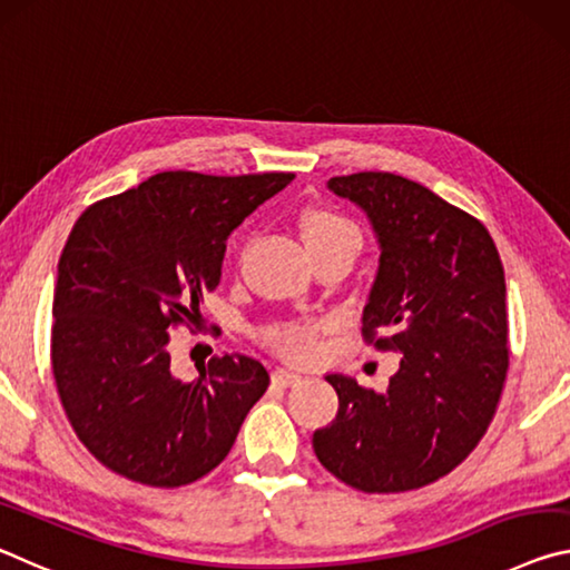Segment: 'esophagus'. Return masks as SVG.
Wrapping results in <instances>:
<instances>
[{"label": "esophagus", "mask_w": 570, "mask_h": 570, "mask_svg": "<svg viewBox=\"0 0 570 570\" xmlns=\"http://www.w3.org/2000/svg\"><path fill=\"white\" fill-rule=\"evenodd\" d=\"M297 381H301V373H295L291 368L273 371V384H277V386H293V384H297Z\"/></svg>", "instance_id": "34e87169"}]
</instances>
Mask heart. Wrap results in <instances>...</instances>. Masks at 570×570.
Wrapping results in <instances>:
<instances>
[{
  "label": "heart",
  "instance_id": "heart-1",
  "mask_svg": "<svg viewBox=\"0 0 570 570\" xmlns=\"http://www.w3.org/2000/svg\"><path fill=\"white\" fill-rule=\"evenodd\" d=\"M301 232L307 252L333 247V245H353L361 249V232L351 219L341 217L331 209H311L303 214ZM318 323H287L267 331V343L277 348L283 356L291 358H311L318 346Z\"/></svg>",
  "mask_w": 570,
  "mask_h": 570
}]
</instances>
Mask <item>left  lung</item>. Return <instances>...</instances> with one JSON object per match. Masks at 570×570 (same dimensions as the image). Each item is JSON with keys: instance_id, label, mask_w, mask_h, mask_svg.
Here are the masks:
<instances>
[{"instance_id": "left-lung-1", "label": "left lung", "mask_w": 570, "mask_h": 570, "mask_svg": "<svg viewBox=\"0 0 570 570\" xmlns=\"http://www.w3.org/2000/svg\"><path fill=\"white\" fill-rule=\"evenodd\" d=\"M328 189L366 214L379 242L363 335L396 353L386 391L346 373L325 381L338 414L313 450L341 482L404 492L444 478L495 414L508 373L505 273L495 242L468 212L384 171L333 176Z\"/></svg>"}]
</instances>
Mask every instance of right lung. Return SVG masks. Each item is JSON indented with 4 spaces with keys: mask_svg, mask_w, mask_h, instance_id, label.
<instances>
[{
    "mask_svg": "<svg viewBox=\"0 0 570 570\" xmlns=\"http://www.w3.org/2000/svg\"><path fill=\"white\" fill-rule=\"evenodd\" d=\"M293 179L164 171L75 222L55 283L52 373L75 434L108 470L181 488L229 454L269 373L222 353L181 381L169 331L202 318L227 237Z\"/></svg>",
    "mask_w": 570,
    "mask_h": 570,
    "instance_id": "obj_1",
    "label": "right lung"
}]
</instances>
